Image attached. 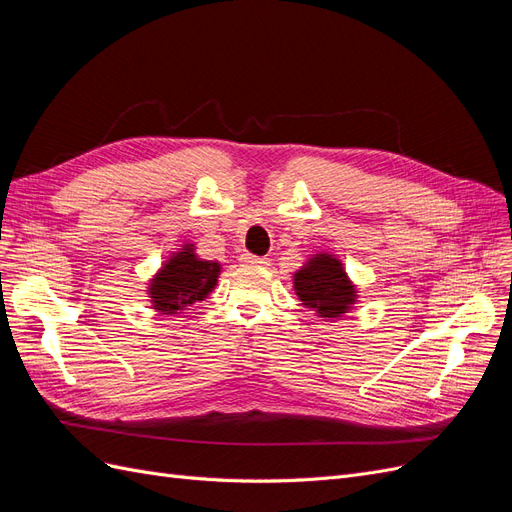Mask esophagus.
I'll return each instance as SVG.
<instances>
[{
    "label": "esophagus",
    "instance_id": "obj_1",
    "mask_svg": "<svg viewBox=\"0 0 512 512\" xmlns=\"http://www.w3.org/2000/svg\"><path fill=\"white\" fill-rule=\"evenodd\" d=\"M242 261L249 263V266H268V257H257V255H251V253L242 255Z\"/></svg>",
    "mask_w": 512,
    "mask_h": 512
}]
</instances>
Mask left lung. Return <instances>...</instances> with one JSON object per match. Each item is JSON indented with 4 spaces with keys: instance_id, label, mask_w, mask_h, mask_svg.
<instances>
[{
    "instance_id": "1",
    "label": "left lung",
    "mask_w": 512,
    "mask_h": 512,
    "mask_svg": "<svg viewBox=\"0 0 512 512\" xmlns=\"http://www.w3.org/2000/svg\"><path fill=\"white\" fill-rule=\"evenodd\" d=\"M295 293L304 306L315 308L321 317L336 319L355 302V287L346 278L342 263L332 255L319 253L295 272Z\"/></svg>"
}]
</instances>
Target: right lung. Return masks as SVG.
Returning a JSON list of instances; mask_svg holds the SVG:
<instances>
[{
    "label": "right lung",
    "mask_w": 512,
    "mask_h": 512,
    "mask_svg": "<svg viewBox=\"0 0 512 512\" xmlns=\"http://www.w3.org/2000/svg\"><path fill=\"white\" fill-rule=\"evenodd\" d=\"M219 272L221 266L217 261L197 259L191 246H185L159 270L148 293L161 315H176L178 310L204 300L217 285Z\"/></svg>",
    "instance_id": "right-lung-1"
}]
</instances>
